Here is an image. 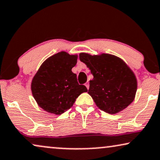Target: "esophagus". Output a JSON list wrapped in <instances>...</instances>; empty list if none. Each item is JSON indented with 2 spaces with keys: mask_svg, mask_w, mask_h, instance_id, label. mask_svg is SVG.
I'll use <instances>...</instances> for the list:
<instances>
[{
  "mask_svg": "<svg viewBox=\"0 0 160 160\" xmlns=\"http://www.w3.org/2000/svg\"><path fill=\"white\" fill-rule=\"evenodd\" d=\"M85 86L87 87V89H89V82H86L85 83Z\"/></svg>",
  "mask_w": 160,
  "mask_h": 160,
  "instance_id": "obj_1",
  "label": "esophagus"
}]
</instances>
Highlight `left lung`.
<instances>
[{"label": "left lung", "instance_id": "left-lung-1", "mask_svg": "<svg viewBox=\"0 0 160 160\" xmlns=\"http://www.w3.org/2000/svg\"><path fill=\"white\" fill-rule=\"evenodd\" d=\"M94 78L89 81L88 93L97 106L108 113H117L127 108L135 98L137 80L125 62L108 54H79Z\"/></svg>", "mask_w": 160, "mask_h": 160}]
</instances>
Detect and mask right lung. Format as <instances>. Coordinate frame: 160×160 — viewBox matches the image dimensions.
<instances>
[{"label":"right lung","instance_id":"right-lung-1","mask_svg":"<svg viewBox=\"0 0 160 160\" xmlns=\"http://www.w3.org/2000/svg\"><path fill=\"white\" fill-rule=\"evenodd\" d=\"M76 62L77 56L61 52L41 65L31 84L32 95L41 108L60 115L72 107L81 94L87 92L71 71Z\"/></svg>","mask_w":160,"mask_h":160}]
</instances>
